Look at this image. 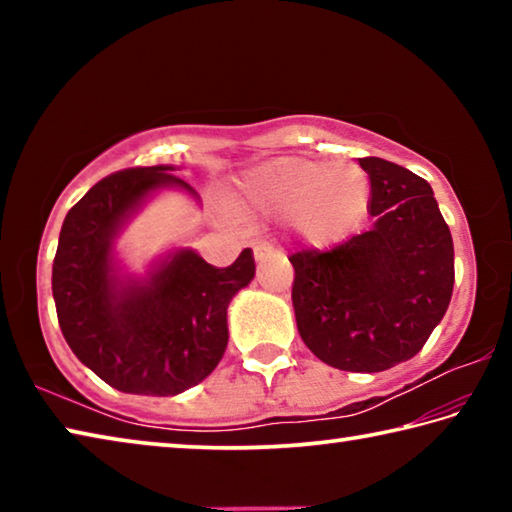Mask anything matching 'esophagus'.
<instances>
[{
	"instance_id": "1",
	"label": "esophagus",
	"mask_w": 512,
	"mask_h": 512,
	"mask_svg": "<svg viewBox=\"0 0 512 512\" xmlns=\"http://www.w3.org/2000/svg\"><path fill=\"white\" fill-rule=\"evenodd\" d=\"M253 255H255L257 262H266L268 257L275 255V248H273L271 244H257V246L253 248Z\"/></svg>"
}]
</instances>
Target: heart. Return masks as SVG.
I'll return each mask as SVG.
<instances>
[{
  "mask_svg": "<svg viewBox=\"0 0 512 512\" xmlns=\"http://www.w3.org/2000/svg\"><path fill=\"white\" fill-rule=\"evenodd\" d=\"M241 203L250 210L291 214L302 239L311 246H329L366 216L370 180L350 162L277 158L248 173L241 183Z\"/></svg>",
  "mask_w": 512,
  "mask_h": 512,
  "instance_id": "b5f03b06",
  "label": "heart"
}]
</instances>
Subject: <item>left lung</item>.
Returning <instances> with one entry per match:
<instances>
[{
  "label": "left lung",
  "mask_w": 512,
  "mask_h": 512,
  "mask_svg": "<svg viewBox=\"0 0 512 512\" xmlns=\"http://www.w3.org/2000/svg\"><path fill=\"white\" fill-rule=\"evenodd\" d=\"M375 223L329 250L289 262L293 311L307 348L327 366L381 372L422 350L454 291V244L427 180L361 158Z\"/></svg>",
  "instance_id": "1"
}]
</instances>
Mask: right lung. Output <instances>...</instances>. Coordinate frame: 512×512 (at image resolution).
<instances>
[{
  "label": "right lung",
  "mask_w": 512,
  "mask_h": 512,
  "mask_svg": "<svg viewBox=\"0 0 512 512\" xmlns=\"http://www.w3.org/2000/svg\"><path fill=\"white\" fill-rule=\"evenodd\" d=\"M173 164L117 171L99 180L60 228L51 271L58 325L72 352L121 393L178 395L219 366L228 345V305L255 277L253 250L216 268L178 248L137 277L115 244L160 189L198 194Z\"/></svg>",
  "instance_id": "obj_1"
}]
</instances>
